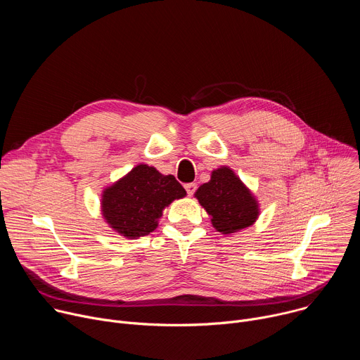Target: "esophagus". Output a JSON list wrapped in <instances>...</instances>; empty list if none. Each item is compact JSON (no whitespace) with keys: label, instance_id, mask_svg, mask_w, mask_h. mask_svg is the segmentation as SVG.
<instances>
[{"label":"esophagus","instance_id":"1","mask_svg":"<svg viewBox=\"0 0 360 360\" xmlns=\"http://www.w3.org/2000/svg\"><path fill=\"white\" fill-rule=\"evenodd\" d=\"M185 189H186L188 195H189V196H192V195L195 193V191H196V184H193V182L186 184V185H185Z\"/></svg>","mask_w":360,"mask_h":360}]
</instances>
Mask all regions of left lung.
<instances>
[{
  "label": "left lung",
  "instance_id": "8db88e82",
  "mask_svg": "<svg viewBox=\"0 0 360 360\" xmlns=\"http://www.w3.org/2000/svg\"><path fill=\"white\" fill-rule=\"evenodd\" d=\"M195 196L212 217L215 229L225 235L250 226L259 215L258 202L226 167L214 171L211 181L200 185Z\"/></svg>",
  "mask_w": 360,
  "mask_h": 360
}]
</instances>
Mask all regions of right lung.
Listing matches in <instances>:
<instances>
[{
	"mask_svg": "<svg viewBox=\"0 0 360 360\" xmlns=\"http://www.w3.org/2000/svg\"><path fill=\"white\" fill-rule=\"evenodd\" d=\"M185 195L174 175H162L141 164L104 191L102 214L111 228L134 239L155 231L162 210Z\"/></svg>",
	"mask_w": 360,
	"mask_h": 360,
	"instance_id": "obj_1",
	"label": "right lung"
}]
</instances>
